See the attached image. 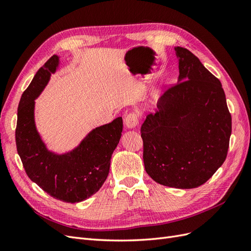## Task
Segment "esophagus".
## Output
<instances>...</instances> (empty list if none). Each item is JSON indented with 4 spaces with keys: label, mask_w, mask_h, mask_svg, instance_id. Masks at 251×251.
<instances>
[{
    "label": "esophagus",
    "mask_w": 251,
    "mask_h": 251,
    "mask_svg": "<svg viewBox=\"0 0 251 251\" xmlns=\"http://www.w3.org/2000/svg\"><path fill=\"white\" fill-rule=\"evenodd\" d=\"M139 123V118L136 113H128L125 119V125L127 128H134Z\"/></svg>",
    "instance_id": "obj_1"
}]
</instances>
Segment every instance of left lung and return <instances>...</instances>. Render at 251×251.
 I'll use <instances>...</instances> for the list:
<instances>
[{"mask_svg":"<svg viewBox=\"0 0 251 251\" xmlns=\"http://www.w3.org/2000/svg\"><path fill=\"white\" fill-rule=\"evenodd\" d=\"M175 50L179 79L165 91L158 111L141 126L143 162L157 183L195 188L225 161L231 115L220 80L191 51Z\"/></svg>","mask_w":251,"mask_h":251,"instance_id":"8db88e82","label":"left lung"}]
</instances>
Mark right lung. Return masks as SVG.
<instances>
[{
	"mask_svg": "<svg viewBox=\"0 0 251 251\" xmlns=\"http://www.w3.org/2000/svg\"><path fill=\"white\" fill-rule=\"evenodd\" d=\"M58 56L52 55L23 93L18 108L16 143L27 176L54 199L77 203L100 191L107 179L111 157L123 132V118L98 126L79 146L65 155L49 151L34 125V100L56 70Z\"/></svg>",
	"mask_w": 251,
	"mask_h": 251,
	"instance_id": "1",
	"label": "right lung"
}]
</instances>
